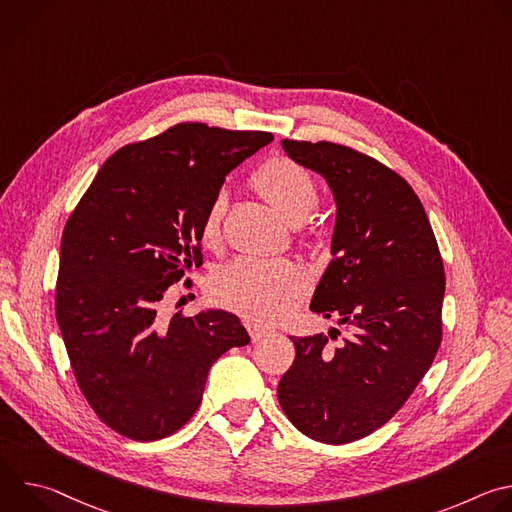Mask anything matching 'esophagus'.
Returning <instances> with one entry per match:
<instances>
[{
	"label": "esophagus",
	"mask_w": 512,
	"mask_h": 512,
	"mask_svg": "<svg viewBox=\"0 0 512 512\" xmlns=\"http://www.w3.org/2000/svg\"><path fill=\"white\" fill-rule=\"evenodd\" d=\"M247 330H249V336H251V340H253V342L261 340L263 336H267V334L271 332L267 326L257 324V322H249V324H247Z\"/></svg>",
	"instance_id": "1"
}]
</instances>
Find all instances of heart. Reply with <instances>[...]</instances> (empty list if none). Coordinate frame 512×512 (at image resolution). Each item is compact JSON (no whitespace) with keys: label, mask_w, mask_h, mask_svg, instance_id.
I'll list each match as a JSON object with an SVG mask.
<instances>
[{"label":"heart","mask_w":512,"mask_h":512,"mask_svg":"<svg viewBox=\"0 0 512 512\" xmlns=\"http://www.w3.org/2000/svg\"><path fill=\"white\" fill-rule=\"evenodd\" d=\"M253 188L285 218L302 223L316 208L320 192L314 176L298 162L277 156L259 166L251 176ZM225 194L210 202L200 235L206 245L221 237ZM310 287L308 273L294 261L285 259H239L225 267L214 279V294L227 308L261 322H271L294 308Z\"/></svg>","instance_id":"1"}]
</instances>
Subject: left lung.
<instances>
[{
    "instance_id": "obj_1",
    "label": "left lung",
    "mask_w": 512,
    "mask_h": 512,
    "mask_svg": "<svg viewBox=\"0 0 512 512\" xmlns=\"http://www.w3.org/2000/svg\"><path fill=\"white\" fill-rule=\"evenodd\" d=\"M283 152L320 174L334 198L328 263L310 302L346 336L291 338L283 413L324 444H348L387 423L429 371L442 342L446 275L423 204L381 162L330 141L283 139Z\"/></svg>"
}]
</instances>
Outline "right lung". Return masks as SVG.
I'll use <instances>...</instances> for the list:
<instances>
[{
	"instance_id": "add662e5",
	"label": "right lung",
	"mask_w": 512,
	"mask_h": 512,
	"mask_svg": "<svg viewBox=\"0 0 512 512\" xmlns=\"http://www.w3.org/2000/svg\"><path fill=\"white\" fill-rule=\"evenodd\" d=\"M265 131L180 123L113 154L60 243L56 320L72 373L117 433L154 442L198 409L214 360L251 342L225 310L158 316L172 283L202 263V218L225 176L271 143Z\"/></svg>"
}]
</instances>
